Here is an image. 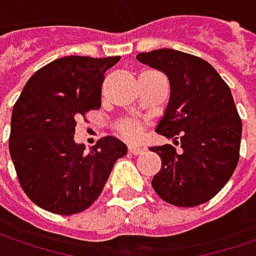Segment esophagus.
Segmentation results:
<instances>
[{
	"label": "esophagus",
	"mask_w": 256,
	"mask_h": 256,
	"mask_svg": "<svg viewBox=\"0 0 256 256\" xmlns=\"http://www.w3.org/2000/svg\"><path fill=\"white\" fill-rule=\"evenodd\" d=\"M142 151H144V148H140V146H133V145L128 146V152L133 154V156H138V154H140Z\"/></svg>",
	"instance_id": "obj_1"
}]
</instances>
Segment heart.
<instances>
[{
    "label": "heart",
    "mask_w": 256,
    "mask_h": 256,
    "mask_svg": "<svg viewBox=\"0 0 256 256\" xmlns=\"http://www.w3.org/2000/svg\"><path fill=\"white\" fill-rule=\"evenodd\" d=\"M118 132L128 140H136L140 136V124L136 122H124L118 126Z\"/></svg>",
    "instance_id": "obj_1"
}]
</instances>
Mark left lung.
Here are the masks:
<instances>
[{"label": "left lung", "instance_id": "1", "mask_svg": "<svg viewBox=\"0 0 256 256\" xmlns=\"http://www.w3.org/2000/svg\"><path fill=\"white\" fill-rule=\"evenodd\" d=\"M136 59L169 78V104L156 130L180 145L151 146L162 158L151 185L174 206L203 204L224 188L240 157L242 120L230 87L209 62L184 52L160 48Z\"/></svg>", "mask_w": 256, "mask_h": 256}]
</instances>
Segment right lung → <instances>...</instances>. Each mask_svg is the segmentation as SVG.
I'll return each instance as SVG.
<instances>
[{"mask_svg": "<svg viewBox=\"0 0 256 256\" xmlns=\"http://www.w3.org/2000/svg\"><path fill=\"white\" fill-rule=\"evenodd\" d=\"M122 58L66 56L28 80L12 112L10 156L20 186L41 209L58 215L86 210L128 146L100 138L90 151L76 144L77 120L100 108L105 72Z\"/></svg>", "mask_w": 256, "mask_h": 256, "instance_id": "add662e5", "label": "right lung"}]
</instances>
